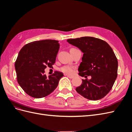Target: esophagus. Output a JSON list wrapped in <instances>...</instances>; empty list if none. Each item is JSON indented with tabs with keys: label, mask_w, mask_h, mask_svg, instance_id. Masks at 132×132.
I'll use <instances>...</instances> for the list:
<instances>
[{
	"label": "esophagus",
	"mask_w": 132,
	"mask_h": 132,
	"mask_svg": "<svg viewBox=\"0 0 132 132\" xmlns=\"http://www.w3.org/2000/svg\"><path fill=\"white\" fill-rule=\"evenodd\" d=\"M67 77H68L69 78H70V79H73V78H74L73 76H72V75H68Z\"/></svg>",
	"instance_id": "1"
}]
</instances>
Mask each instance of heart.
<instances>
[{
    "instance_id": "1",
    "label": "heart",
    "mask_w": 132,
    "mask_h": 132,
    "mask_svg": "<svg viewBox=\"0 0 132 132\" xmlns=\"http://www.w3.org/2000/svg\"><path fill=\"white\" fill-rule=\"evenodd\" d=\"M62 71L67 74H73L74 73L75 68L71 65H65L61 68Z\"/></svg>"
}]
</instances>
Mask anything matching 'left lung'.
Instances as JSON below:
<instances>
[{"instance_id": "obj_1", "label": "left lung", "mask_w": 132, "mask_h": 132, "mask_svg": "<svg viewBox=\"0 0 132 132\" xmlns=\"http://www.w3.org/2000/svg\"><path fill=\"white\" fill-rule=\"evenodd\" d=\"M67 41L84 53L78 68L82 79L76 91L85 98L98 100L104 97L117 77L118 61L113 50L106 42L93 37L68 39Z\"/></svg>"}]
</instances>
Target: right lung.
Instances as JSON below:
<instances>
[{
  "label": "right lung",
  "instance_id": "1",
  "mask_svg": "<svg viewBox=\"0 0 132 132\" xmlns=\"http://www.w3.org/2000/svg\"><path fill=\"white\" fill-rule=\"evenodd\" d=\"M59 49L58 41L45 39L30 42L20 51L15 64L17 80L30 96L44 97L57 87L63 74L56 71L47 77L45 69L54 64Z\"/></svg>",
  "mask_w": 132,
  "mask_h": 132
}]
</instances>
